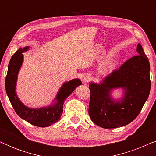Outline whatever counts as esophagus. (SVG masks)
<instances>
[{
    "mask_svg": "<svg viewBox=\"0 0 156 156\" xmlns=\"http://www.w3.org/2000/svg\"><path fill=\"white\" fill-rule=\"evenodd\" d=\"M91 80V76L89 74H85L82 76V81L84 83L88 82Z\"/></svg>",
    "mask_w": 156,
    "mask_h": 156,
    "instance_id": "obj_1",
    "label": "esophagus"
}]
</instances>
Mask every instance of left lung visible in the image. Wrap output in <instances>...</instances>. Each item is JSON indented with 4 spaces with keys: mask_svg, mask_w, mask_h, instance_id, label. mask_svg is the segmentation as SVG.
Here are the masks:
<instances>
[{
    "mask_svg": "<svg viewBox=\"0 0 156 156\" xmlns=\"http://www.w3.org/2000/svg\"><path fill=\"white\" fill-rule=\"evenodd\" d=\"M138 56L125 62L99 83L91 82L89 114L95 124L114 129L135 119L148 99L151 90L150 64L142 46L136 48ZM121 88L122 94L114 98L112 91Z\"/></svg>",
    "mask_w": 156,
    "mask_h": 156,
    "instance_id": "8db88e82",
    "label": "left lung"
}]
</instances>
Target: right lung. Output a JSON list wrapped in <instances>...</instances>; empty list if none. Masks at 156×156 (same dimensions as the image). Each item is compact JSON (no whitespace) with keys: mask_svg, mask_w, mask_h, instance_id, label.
Listing matches in <instances>:
<instances>
[{"mask_svg":"<svg viewBox=\"0 0 156 156\" xmlns=\"http://www.w3.org/2000/svg\"><path fill=\"white\" fill-rule=\"evenodd\" d=\"M30 48V46L20 48L10 59L5 78L6 93L14 110L20 118L36 126L48 127L60 119L65 99L82 83L77 78L65 82L59 88L52 103L48 106L38 108L25 106L17 94L16 85L19 72L24 60L23 53L28 51Z\"/></svg>","mask_w":156,"mask_h":156,"instance_id":"add662e5","label":"right lung"}]
</instances>
